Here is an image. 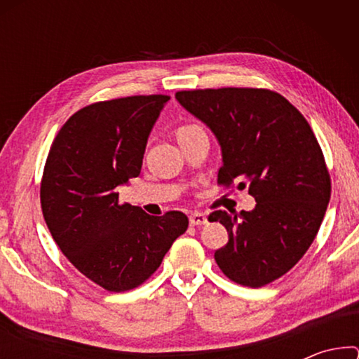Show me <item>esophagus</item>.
<instances>
[{
    "label": "esophagus",
    "mask_w": 359,
    "mask_h": 359,
    "mask_svg": "<svg viewBox=\"0 0 359 359\" xmlns=\"http://www.w3.org/2000/svg\"><path fill=\"white\" fill-rule=\"evenodd\" d=\"M205 223H208V217L201 214V212H193V214L190 215L191 226H199V224H205Z\"/></svg>",
    "instance_id": "esophagus-1"
}]
</instances>
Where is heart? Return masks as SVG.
Wrapping results in <instances>:
<instances>
[{
    "label": "heart",
    "mask_w": 359,
    "mask_h": 359,
    "mask_svg": "<svg viewBox=\"0 0 359 359\" xmlns=\"http://www.w3.org/2000/svg\"><path fill=\"white\" fill-rule=\"evenodd\" d=\"M198 131H203V130L196 125H182L175 130V136H177V141H182V139L191 136L193 133H198Z\"/></svg>",
    "instance_id": "obj_1"
}]
</instances>
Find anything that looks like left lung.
Here are the masks:
<instances>
[{
  "label": "left lung",
  "mask_w": 359,
  "mask_h": 359,
  "mask_svg": "<svg viewBox=\"0 0 359 359\" xmlns=\"http://www.w3.org/2000/svg\"><path fill=\"white\" fill-rule=\"evenodd\" d=\"M214 133L223 165L218 184L248 187L257 201L241 215L215 210L209 222L228 231L215 252L223 274L259 288L293 267L317 236L331 198V179L317 137L282 95L264 88H205L175 93Z\"/></svg>",
  "instance_id": "8db88e82"
}]
</instances>
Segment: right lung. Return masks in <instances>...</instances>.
I'll return each mask as SVG.
<instances>
[{
	"label": "right lung",
	"instance_id": "right-lung-1",
	"mask_svg": "<svg viewBox=\"0 0 359 359\" xmlns=\"http://www.w3.org/2000/svg\"><path fill=\"white\" fill-rule=\"evenodd\" d=\"M168 101L149 95L95 102L71 115L48 151L41 182L47 228L76 269L107 291L144 283L188 228L182 212L151 217L118 201V187L141 172Z\"/></svg>",
	"mask_w": 359,
	"mask_h": 359
}]
</instances>
